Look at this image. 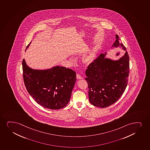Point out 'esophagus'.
<instances>
[{"label": "esophagus", "mask_w": 150, "mask_h": 150, "mask_svg": "<svg viewBox=\"0 0 150 150\" xmlns=\"http://www.w3.org/2000/svg\"><path fill=\"white\" fill-rule=\"evenodd\" d=\"M76 78L78 79H81L83 78L79 74H77V75H76Z\"/></svg>", "instance_id": "obj_1"}]
</instances>
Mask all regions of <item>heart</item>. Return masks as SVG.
<instances>
[{"mask_svg": "<svg viewBox=\"0 0 150 150\" xmlns=\"http://www.w3.org/2000/svg\"><path fill=\"white\" fill-rule=\"evenodd\" d=\"M93 58H94V54L93 53H91L85 56L84 59H85V62L90 63L91 62L93 61Z\"/></svg>", "mask_w": 150, "mask_h": 150, "instance_id": "heart-1", "label": "heart"}]
</instances>
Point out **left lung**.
Wrapping results in <instances>:
<instances>
[{
    "label": "left lung",
    "instance_id": "1",
    "mask_svg": "<svg viewBox=\"0 0 150 150\" xmlns=\"http://www.w3.org/2000/svg\"><path fill=\"white\" fill-rule=\"evenodd\" d=\"M112 46L126 47L119 42L118 35ZM101 54L93 61L85 71L88 87L89 100L97 107H107L120 98L127 85L129 73V57L126 52L123 57L114 61Z\"/></svg>",
    "mask_w": 150,
    "mask_h": 150
}]
</instances>
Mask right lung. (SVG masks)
<instances>
[{
    "instance_id": "1",
    "label": "right lung",
    "mask_w": 150,
    "mask_h": 150,
    "mask_svg": "<svg viewBox=\"0 0 150 150\" xmlns=\"http://www.w3.org/2000/svg\"><path fill=\"white\" fill-rule=\"evenodd\" d=\"M22 68L26 89L38 104L52 110L60 109L68 104L76 81L74 71L60 66L45 70H33L27 66L24 59Z\"/></svg>"
}]
</instances>
